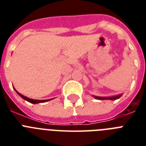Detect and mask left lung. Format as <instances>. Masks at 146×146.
Segmentation results:
<instances>
[{
  "label": "left lung",
  "mask_w": 146,
  "mask_h": 146,
  "mask_svg": "<svg viewBox=\"0 0 146 146\" xmlns=\"http://www.w3.org/2000/svg\"><path fill=\"white\" fill-rule=\"evenodd\" d=\"M93 96L96 98V99H98V100H107V99L116 100V99H118L119 98L121 97V96H122V95H118V96H111V97H98V96Z\"/></svg>",
  "instance_id": "left-lung-1"
}]
</instances>
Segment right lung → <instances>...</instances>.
<instances>
[{
    "mask_svg": "<svg viewBox=\"0 0 146 146\" xmlns=\"http://www.w3.org/2000/svg\"><path fill=\"white\" fill-rule=\"evenodd\" d=\"M15 91L17 92V93L18 94V95H19V96H20V97L23 98V99L26 100L27 102H30V103H33V104H38V103H42V102H48V101H49V100H50V99H48V100H35V99H32V98H27V97H26V96H23V95H21V94L19 93V92H17V90H16V89H15Z\"/></svg>",
    "mask_w": 146,
    "mask_h": 146,
    "instance_id": "add662e5",
    "label": "right lung"
}]
</instances>
